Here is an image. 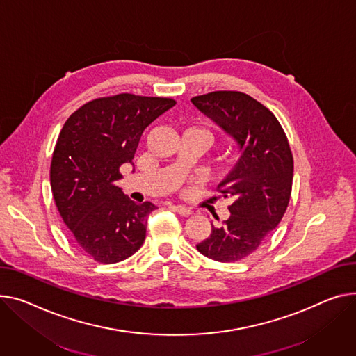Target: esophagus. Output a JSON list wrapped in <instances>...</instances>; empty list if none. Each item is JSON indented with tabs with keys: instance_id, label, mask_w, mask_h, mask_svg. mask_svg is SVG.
<instances>
[{
	"instance_id": "esophagus-1",
	"label": "esophagus",
	"mask_w": 356,
	"mask_h": 356,
	"mask_svg": "<svg viewBox=\"0 0 356 356\" xmlns=\"http://www.w3.org/2000/svg\"><path fill=\"white\" fill-rule=\"evenodd\" d=\"M170 209L175 210L176 213H179L180 216H184V218H188V216L193 215L192 209H188V207H186V206H170Z\"/></svg>"
}]
</instances>
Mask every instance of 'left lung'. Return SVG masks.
<instances>
[{
  "label": "left lung",
  "mask_w": 356,
  "mask_h": 356,
  "mask_svg": "<svg viewBox=\"0 0 356 356\" xmlns=\"http://www.w3.org/2000/svg\"><path fill=\"white\" fill-rule=\"evenodd\" d=\"M192 103L230 134L242 156L216 191L232 199L230 216L211 225L197 250L216 262H238L252 254L279 225L288 209L293 156L275 114L241 91H211Z\"/></svg>",
  "instance_id": "1"
}]
</instances>
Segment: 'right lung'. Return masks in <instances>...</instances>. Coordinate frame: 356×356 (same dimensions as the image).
Returning a JSON list of instances; mask_svg holds the SVG:
<instances>
[{
    "label": "right lung",
    "mask_w": 356,
    "mask_h": 356,
    "mask_svg": "<svg viewBox=\"0 0 356 356\" xmlns=\"http://www.w3.org/2000/svg\"><path fill=\"white\" fill-rule=\"evenodd\" d=\"M176 104L130 92L81 106L64 123L50 165L56 206L76 243L99 264H117L146 239L150 202L134 203L115 181L145 129Z\"/></svg>",
    "instance_id": "right-lung-1"
}]
</instances>
